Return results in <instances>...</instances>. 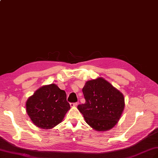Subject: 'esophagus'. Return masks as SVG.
I'll return each mask as SVG.
<instances>
[{"instance_id": "obj_1", "label": "esophagus", "mask_w": 158, "mask_h": 158, "mask_svg": "<svg viewBox=\"0 0 158 158\" xmlns=\"http://www.w3.org/2000/svg\"><path fill=\"white\" fill-rule=\"evenodd\" d=\"M77 106V103H70V106L71 107H76Z\"/></svg>"}]
</instances>
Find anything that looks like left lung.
<instances>
[{"label":"left lung","mask_w":158,"mask_h":158,"mask_svg":"<svg viewBox=\"0 0 158 158\" xmlns=\"http://www.w3.org/2000/svg\"><path fill=\"white\" fill-rule=\"evenodd\" d=\"M85 103L79 105L86 123L97 131H106L118 123L125 107L122 93L103 77L87 81L83 88Z\"/></svg>","instance_id":"1"}]
</instances>
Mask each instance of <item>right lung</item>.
<instances>
[{
  "instance_id": "1",
  "label": "right lung",
  "mask_w": 158,
  "mask_h": 158,
  "mask_svg": "<svg viewBox=\"0 0 158 158\" xmlns=\"http://www.w3.org/2000/svg\"><path fill=\"white\" fill-rule=\"evenodd\" d=\"M70 108L65 91L55 83L40 87L26 102V111L32 122L44 129L61 122Z\"/></svg>"
}]
</instances>
